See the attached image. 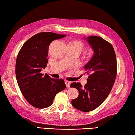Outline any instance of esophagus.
<instances>
[{"label":"esophagus","instance_id":"34e87169","mask_svg":"<svg viewBox=\"0 0 135 135\" xmlns=\"http://www.w3.org/2000/svg\"><path fill=\"white\" fill-rule=\"evenodd\" d=\"M65 84H66V86L67 88H69L70 87V82L68 81H65Z\"/></svg>","mask_w":135,"mask_h":135}]
</instances>
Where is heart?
I'll return each instance as SVG.
<instances>
[{
  "instance_id": "obj_1",
  "label": "heart",
  "mask_w": 135,
  "mask_h": 135,
  "mask_svg": "<svg viewBox=\"0 0 135 135\" xmlns=\"http://www.w3.org/2000/svg\"><path fill=\"white\" fill-rule=\"evenodd\" d=\"M68 46L72 47V48L76 50L79 53L82 50L84 49V44L82 41H79L78 40L76 39H74L68 42ZM93 55V51H89L88 53V57L89 58L91 57Z\"/></svg>"
}]
</instances>
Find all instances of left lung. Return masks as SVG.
Instances as JSON below:
<instances>
[{
    "label": "left lung",
    "instance_id": "8db88e82",
    "mask_svg": "<svg viewBox=\"0 0 135 135\" xmlns=\"http://www.w3.org/2000/svg\"><path fill=\"white\" fill-rule=\"evenodd\" d=\"M86 40L94 51L91 60L85 66L89 75L87 84L84 87L79 82L70 85L79 92L78 97L72 100V105L84 112L95 110L104 102L117 76L116 56L112 45L97 36L89 37Z\"/></svg>",
    "mask_w": 135,
    "mask_h": 135
}]
</instances>
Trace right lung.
I'll use <instances>...</instances> for the list:
<instances>
[{
  "label": "right lung",
  "mask_w": 135,
  "mask_h": 135,
  "mask_svg": "<svg viewBox=\"0 0 135 135\" xmlns=\"http://www.w3.org/2000/svg\"><path fill=\"white\" fill-rule=\"evenodd\" d=\"M65 34L40 32L28 39L18 54L15 74L20 90L25 100L37 108L49 107L57 94L66 88L64 80L41 74L48 63L49 47L54 40Z\"/></svg>",
  "instance_id": "1"
}]
</instances>
